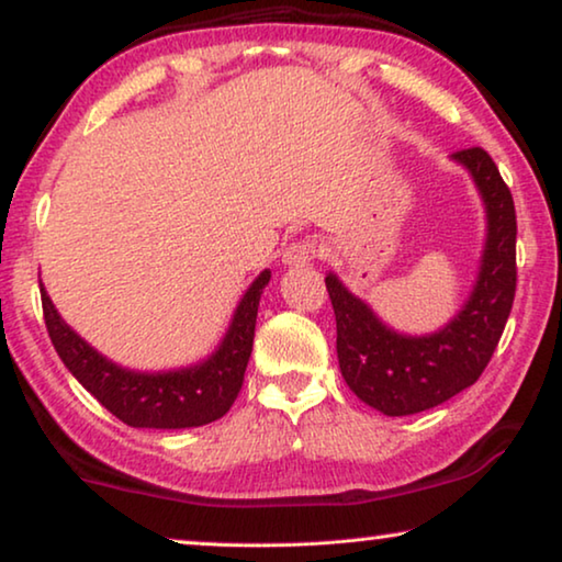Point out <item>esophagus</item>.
<instances>
[{
  "mask_svg": "<svg viewBox=\"0 0 562 562\" xmlns=\"http://www.w3.org/2000/svg\"><path fill=\"white\" fill-rule=\"evenodd\" d=\"M319 255V239L317 237H302L297 243H292L284 247L282 260L284 265H307L310 260H315Z\"/></svg>",
  "mask_w": 562,
  "mask_h": 562,
  "instance_id": "obj_1",
  "label": "esophagus"
}]
</instances>
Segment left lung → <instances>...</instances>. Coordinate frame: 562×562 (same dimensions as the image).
I'll use <instances>...</instances> for the list:
<instances>
[{
  "label": "left lung",
  "mask_w": 562,
  "mask_h": 562,
  "mask_svg": "<svg viewBox=\"0 0 562 562\" xmlns=\"http://www.w3.org/2000/svg\"><path fill=\"white\" fill-rule=\"evenodd\" d=\"M456 162L473 175L487 212L477 282L460 313L432 335L390 329L337 274L325 278L337 319V360L355 395L382 415L403 417L445 403L477 382L493 358L515 300L513 194L483 147L460 149Z\"/></svg>",
  "instance_id": "left-lung-1"
}]
</instances>
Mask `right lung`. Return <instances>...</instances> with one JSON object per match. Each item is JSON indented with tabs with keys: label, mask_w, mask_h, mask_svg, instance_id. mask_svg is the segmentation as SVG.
Masks as SVG:
<instances>
[{
	"label": "right lung",
	"mask_w": 562,
	"mask_h": 562,
	"mask_svg": "<svg viewBox=\"0 0 562 562\" xmlns=\"http://www.w3.org/2000/svg\"><path fill=\"white\" fill-rule=\"evenodd\" d=\"M270 270L257 274L239 300L233 323L215 352L200 364L169 372H135L102 358L89 347L52 305L40 282L42 313L49 340L67 370L82 382L87 393L130 427L182 430L220 420L243 390L245 370L252 355L257 307Z\"/></svg>",
	"instance_id": "1"
}]
</instances>
